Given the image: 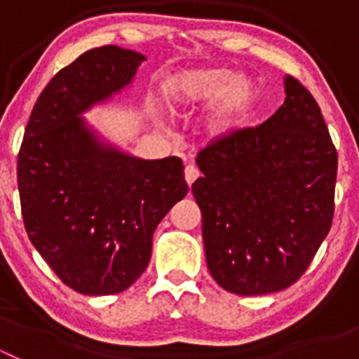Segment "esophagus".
<instances>
[{
  "label": "esophagus",
  "instance_id": "1",
  "mask_svg": "<svg viewBox=\"0 0 359 359\" xmlns=\"http://www.w3.org/2000/svg\"><path fill=\"white\" fill-rule=\"evenodd\" d=\"M198 177H199V170L196 169L194 165H187V167H185V182L189 183V185H192V183H194Z\"/></svg>",
  "mask_w": 359,
  "mask_h": 359
}]
</instances>
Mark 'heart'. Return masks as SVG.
I'll return each instance as SVG.
<instances>
[{
  "label": "heart",
  "mask_w": 359,
  "mask_h": 359,
  "mask_svg": "<svg viewBox=\"0 0 359 359\" xmlns=\"http://www.w3.org/2000/svg\"><path fill=\"white\" fill-rule=\"evenodd\" d=\"M165 97L176 109L198 107L214 100L207 118V131L214 138H226L244 126L257 100V88L250 79L233 77L228 69L199 68L176 73Z\"/></svg>",
  "instance_id": "b5f03b06"
}]
</instances>
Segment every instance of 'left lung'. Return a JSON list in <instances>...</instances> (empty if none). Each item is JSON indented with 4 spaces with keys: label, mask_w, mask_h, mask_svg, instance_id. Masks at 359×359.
<instances>
[{
    "label": "left lung",
    "mask_w": 359,
    "mask_h": 359,
    "mask_svg": "<svg viewBox=\"0 0 359 359\" xmlns=\"http://www.w3.org/2000/svg\"><path fill=\"white\" fill-rule=\"evenodd\" d=\"M286 100L257 128L212 138L192 185L210 275L241 297L293 286L331 230L338 152L313 95L286 77Z\"/></svg>",
    "instance_id": "8db88e82"
}]
</instances>
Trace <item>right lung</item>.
Instances as JSON below:
<instances>
[{
    "label": "right lung",
    "mask_w": 359,
    "mask_h": 359,
    "mask_svg": "<svg viewBox=\"0 0 359 359\" xmlns=\"http://www.w3.org/2000/svg\"><path fill=\"white\" fill-rule=\"evenodd\" d=\"M142 61L113 44L82 53L39 95L19 149L28 237L82 294L131 287L147 268L156 226L189 192L180 158L138 160L104 147L79 116L129 84Z\"/></svg>",
    "instance_id": "obj_1"
}]
</instances>
